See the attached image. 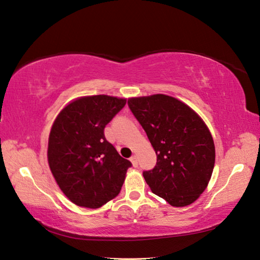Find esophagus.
I'll return each mask as SVG.
<instances>
[{
  "label": "esophagus",
  "mask_w": 260,
  "mask_h": 260,
  "mask_svg": "<svg viewBox=\"0 0 260 260\" xmlns=\"http://www.w3.org/2000/svg\"><path fill=\"white\" fill-rule=\"evenodd\" d=\"M131 162H132V164H133V166L134 167H137V165H139V164H137V156L136 155H133V156H131Z\"/></svg>",
  "instance_id": "34e87169"
}]
</instances>
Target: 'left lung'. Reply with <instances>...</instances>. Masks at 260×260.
<instances>
[{
	"mask_svg": "<svg viewBox=\"0 0 260 260\" xmlns=\"http://www.w3.org/2000/svg\"><path fill=\"white\" fill-rule=\"evenodd\" d=\"M127 105L156 153V166L143 171L152 192L172 206L191 204L205 190L215 162L214 142L205 123L169 95L132 98Z\"/></svg>",
	"mask_w": 260,
	"mask_h": 260,
	"instance_id": "obj_1",
	"label": "left lung"
}]
</instances>
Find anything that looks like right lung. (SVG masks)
<instances>
[{
    "instance_id": "right-lung-1",
    "label": "right lung",
    "mask_w": 260,
    "mask_h": 260,
    "mask_svg": "<svg viewBox=\"0 0 260 260\" xmlns=\"http://www.w3.org/2000/svg\"><path fill=\"white\" fill-rule=\"evenodd\" d=\"M125 99L105 94L80 98L60 111L48 141V164L60 189L74 204L98 208L120 192L131 161L105 137V127Z\"/></svg>"
}]
</instances>
